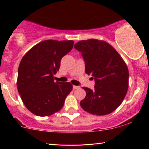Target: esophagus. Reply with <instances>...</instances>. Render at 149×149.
Returning <instances> with one entry per match:
<instances>
[{
    "mask_svg": "<svg viewBox=\"0 0 149 149\" xmlns=\"http://www.w3.org/2000/svg\"><path fill=\"white\" fill-rule=\"evenodd\" d=\"M80 88V87L79 86H75V85L73 86V89H79Z\"/></svg>",
    "mask_w": 149,
    "mask_h": 149,
    "instance_id": "esophagus-1",
    "label": "esophagus"
}]
</instances>
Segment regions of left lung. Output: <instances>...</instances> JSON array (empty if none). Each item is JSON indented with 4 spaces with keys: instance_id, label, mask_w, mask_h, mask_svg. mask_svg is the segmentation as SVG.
Segmentation results:
<instances>
[{
    "instance_id": "left-lung-1",
    "label": "left lung",
    "mask_w": 149,
    "mask_h": 149,
    "mask_svg": "<svg viewBox=\"0 0 149 149\" xmlns=\"http://www.w3.org/2000/svg\"><path fill=\"white\" fill-rule=\"evenodd\" d=\"M74 47L81 53L85 73L95 80L94 89L83 87L86 97L80 101L84 111L97 116L111 113L121 104L129 87V70L111 45L96 39L81 40Z\"/></svg>"
}]
</instances>
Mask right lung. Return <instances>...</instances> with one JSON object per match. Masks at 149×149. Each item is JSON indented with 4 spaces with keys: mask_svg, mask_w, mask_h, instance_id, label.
<instances>
[{
    "mask_svg": "<svg viewBox=\"0 0 149 149\" xmlns=\"http://www.w3.org/2000/svg\"><path fill=\"white\" fill-rule=\"evenodd\" d=\"M73 40H47L26 53L18 71L17 88L24 104L38 116H48L63 108L71 91L70 82H54L62 58L72 49Z\"/></svg>",
    "mask_w": 149,
    "mask_h": 149,
    "instance_id": "1",
    "label": "right lung"
}]
</instances>
